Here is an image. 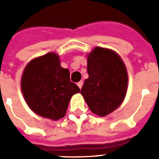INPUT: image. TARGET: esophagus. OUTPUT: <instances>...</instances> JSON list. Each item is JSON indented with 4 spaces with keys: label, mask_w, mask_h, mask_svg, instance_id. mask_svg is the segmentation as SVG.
<instances>
[{
    "label": "esophagus",
    "mask_w": 159,
    "mask_h": 159,
    "mask_svg": "<svg viewBox=\"0 0 159 159\" xmlns=\"http://www.w3.org/2000/svg\"><path fill=\"white\" fill-rule=\"evenodd\" d=\"M83 82H82V81H80V82H78V83H77V86L79 87L80 89H82V87H83Z\"/></svg>",
    "instance_id": "1"
}]
</instances>
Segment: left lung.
<instances>
[{
  "label": "left lung",
  "mask_w": 159,
  "mask_h": 159,
  "mask_svg": "<svg viewBox=\"0 0 159 159\" xmlns=\"http://www.w3.org/2000/svg\"><path fill=\"white\" fill-rule=\"evenodd\" d=\"M87 69L89 78L81 93L93 113L107 116L119 107L126 95V67L114 51L98 47L89 54Z\"/></svg>",
  "instance_id": "8db88e82"
}]
</instances>
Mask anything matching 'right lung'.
Masks as SVG:
<instances>
[{
	"mask_svg": "<svg viewBox=\"0 0 159 159\" xmlns=\"http://www.w3.org/2000/svg\"><path fill=\"white\" fill-rule=\"evenodd\" d=\"M21 89L26 103L40 116L52 120L65 117L70 98L79 93L70 79L69 70L60 66L53 52L33 59L24 70Z\"/></svg>",
	"mask_w": 159,
	"mask_h": 159,
	"instance_id": "1",
	"label": "right lung"
}]
</instances>
